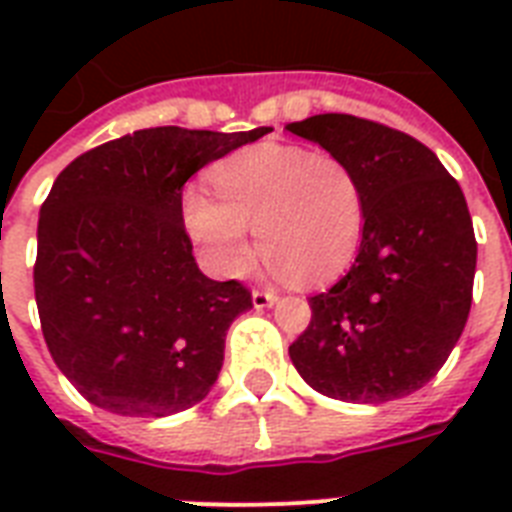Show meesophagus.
Wrapping results in <instances>:
<instances>
[{
    "instance_id": "obj_1",
    "label": "esophagus",
    "mask_w": 512,
    "mask_h": 512,
    "mask_svg": "<svg viewBox=\"0 0 512 512\" xmlns=\"http://www.w3.org/2000/svg\"><path fill=\"white\" fill-rule=\"evenodd\" d=\"M276 300H279V295H276V292H271V289H255V292H252V305H255L257 311L271 308Z\"/></svg>"
}]
</instances>
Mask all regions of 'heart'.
<instances>
[{
  "instance_id": "b5f03b06",
  "label": "heart",
  "mask_w": 512,
  "mask_h": 512,
  "mask_svg": "<svg viewBox=\"0 0 512 512\" xmlns=\"http://www.w3.org/2000/svg\"><path fill=\"white\" fill-rule=\"evenodd\" d=\"M217 201L191 191L185 228L225 276L247 271L257 228L271 271L321 284L350 263L364 233L366 199L345 159L300 146L247 148L209 172Z\"/></svg>"
}]
</instances>
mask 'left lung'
Masks as SVG:
<instances>
[{"label": "left lung", "instance_id": "1", "mask_svg": "<svg viewBox=\"0 0 512 512\" xmlns=\"http://www.w3.org/2000/svg\"><path fill=\"white\" fill-rule=\"evenodd\" d=\"M358 172L366 220L356 263L311 297L289 358L313 390L382 404L436 377L473 300L476 233L460 183L406 132L350 114L287 124Z\"/></svg>", "mask_w": 512, "mask_h": 512}]
</instances>
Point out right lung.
<instances>
[{"instance_id": "right-lung-1", "label": "right lung", "mask_w": 512, "mask_h": 512, "mask_svg": "<svg viewBox=\"0 0 512 512\" xmlns=\"http://www.w3.org/2000/svg\"><path fill=\"white\" fill-rule=\"evenodd\" d=\"M249 132L151 127L68 164L39 209L34 292L50 356L90 404L167 417L199 404L252 295L193 260L183 185Z\"/></svg>"}]
</instances>
